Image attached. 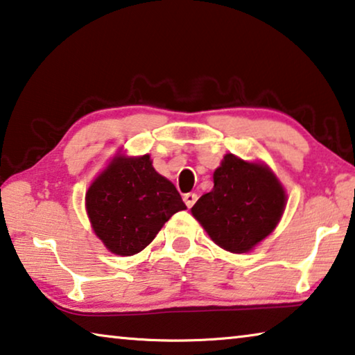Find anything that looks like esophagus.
Masks as SVG:
<instances>
[{
	"instance_id": "obj_1",
	"label": "esophagus",
	"mask_w": 355,
	"mask_h": 355,
	"mask_svg": "<svg viewBox=\"0 0 355 355\" xmlns=\"http://www.w3.org/2000/svg\"><path fill=\"white\" fill-rule=\"evenodd\" d=\"M183 200H184V204H187V207L191 208V207H193V205L196 204V200H198V194H194V193L184 194V196H183Z\"/></svg>"
}]
</instances>
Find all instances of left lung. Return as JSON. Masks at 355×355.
Segmentation results:
<instances>
[{"label": "left lung", "instance_id": "1", "mask_svg": "<svg viewBox=\"0 0 355 355\" xmlns=\"http://www.w3.org/2000/svg\"><path fill=\"white\" fill-rule=\"evenodd\" d=\"M213 183L191 213L223 250L248 252L278 226L286 191L268 166L229 153L213 173Z\"/></svg>", "mask_w": 355, "mask_h": 355}]
</instances>
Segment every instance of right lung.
Segmentation results:
<instances>
[{"label": "right lung", "instance_id": "1", "mask_svg": "<svg viewBox=\"0 0 355 355\" xmlns=\"http://www.w3.org/2000/svg\"><path fill=\"white\" fill-rule=\"evenodd\" d=\"M85 207L94 234L118 256L137 254L187 208L172 182L151 166L150 155H116L89 184Z\"/></svg>", "mask_w": 355, "mask_h": 355}]
</instances>
